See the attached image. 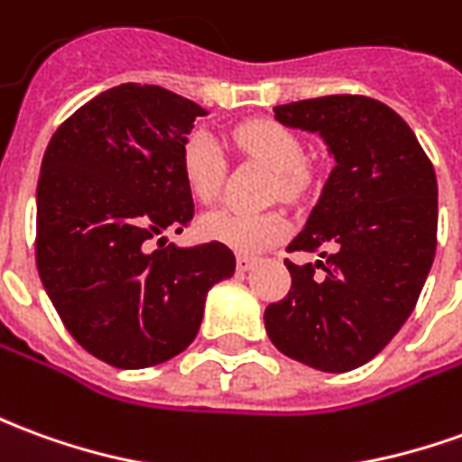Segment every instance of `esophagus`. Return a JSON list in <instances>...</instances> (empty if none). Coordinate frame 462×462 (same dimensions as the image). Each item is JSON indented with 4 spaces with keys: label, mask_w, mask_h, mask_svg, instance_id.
Returning <instances> with one entry per match:
<instances>
[{
    "label": "esophagus",
    "mask_w": 462,
    "mask_h": 462,
    "mask_svg": "<svg viewBox=\"0 0 462 462\" xmlns=\"http://www.w3.org/2000/svg\"><path fill=\"white\" fill-rule=\"evenodd\" d=\"M254 264H257V257H250V254H240V257H237V270H240V273L253 270Z\"/></svg>",
    "instance_id": "obj_1"
}]
</instances>
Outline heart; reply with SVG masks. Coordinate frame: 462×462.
Returning a JSON list of instances; mask_svg holds the SVG:
<instances>
[{
    "instance_id": "obj_1",
    "label": "heart",
    "mask_w": 462,
    "mask_h": 462,
    "mask_svg": "<svg viewBox=\"0 0 462 462\" xmlns=\"http://www.w3.org/2000/svg\"><path fill=\"white\" fill-rule=\"evenodd\" d=\"M232 137L247 157L263 162L275 172L277 195H282L285 199L298 198L305 185V164H302L305 152L295 132H290L273 119H253L240 125ZM180 167L189 192L199 202H212L220 195L225 160L212 134L205 130L189 132L180 152ZM287 230H290L287 217L277 209H267V212L212 209L199 220L202 237L222 242L242 254L263 253L282 240Z\"/></svg>"
}]
</instances>
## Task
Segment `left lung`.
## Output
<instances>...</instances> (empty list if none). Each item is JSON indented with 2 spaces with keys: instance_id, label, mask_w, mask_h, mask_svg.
<instances>
[{
  "instance_id": "obj_1",
  "label": "left lung",
  "mask_w": 462,
  "mask_h": 462,
  "mask_svg": "<svg viewBox=\"0 0 462 462\" xmlns=\"http://www.w3.org/2000/svg\"><path fill=\"white\" fill-rule=\"evenodd\" d=\"M287 127L318 132L335 157L285 260L292 287L264 310L280 353L325 373L365 365L411 318L438 245L433 162L398 112L363 95L277 105Z\"/></svg>"
}]
</instances>
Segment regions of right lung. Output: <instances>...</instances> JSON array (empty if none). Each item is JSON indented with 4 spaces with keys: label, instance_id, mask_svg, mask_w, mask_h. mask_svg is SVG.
Here are the masks:
<instances>
[{
    "label": "right lung",
    "instance_id": "obj_1",
    "mask_svg": "<svg viewBox=\"0 0 462 462\" xmlns=\"http://www.w3.org/2000/svg\"><path fill=\"white\" fill-rule=\"evenodd\" d=\"M208 112L157 85L112 87L64 119L42 160L37 270L77 343L140 370L195 340L208 290L235 273L222 242L164 245L195 205L180 152Z\"/></svg>",
    "mask_w": 462,
    "mask_h": 462
}]
</instances>
